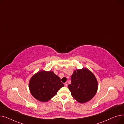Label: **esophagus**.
<instances>
[{
  "instance_id": "obj_1",
  "label": "esophagus",
  "mask_w": 124,
  "mask_h": 124,
  "mask_svg": "<svg viewBox=\"0 0 124 124\" xmlns=\"http://www.w3.org/2000/svg\"><path fill=\"white\" fill-rule=\"evenodd\" d=\"M64 85H65V87H67V85H68V84H67V82H65L64 83Z\"/></svg>"
}]
</instances>
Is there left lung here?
<instances>
[{
	"label": "left lung",
	"instance_id": "1",
	"mask_svg": "<svg viewBox=\"0 0 124 124\" xmlns=\"http://www.w3.org/2000/svg\"><path fill=\"white\" fill-rule=\"evenodd\" d=\"M68 87L75 100L84 103L95 95L98 84L94 75L88 69L83 68L74 71L71 76V83Z\"/></svg>",
	"mask_w": 124,
	"mask_h": 124
}]
</instances>
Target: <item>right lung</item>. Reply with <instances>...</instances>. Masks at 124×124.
Instances as JSON below:
<instances>
[{
	"label": "right lung",
	"instance_id": "obj_1",
	"mask_svg": "<svg viewBox=\"0 0 124 124\" xmlns=\"http://www.w3.org/2000/svg\"><path fill=\"white\" fill-rule=\"evenodd\" d=\"M64 86L60 77L53 71H39L31 77L29 82V89L31 95L42 102L50 100Z\"/></svg>",
	"mask_w": 124,
	"mask_h": 124
}]
</instances>
